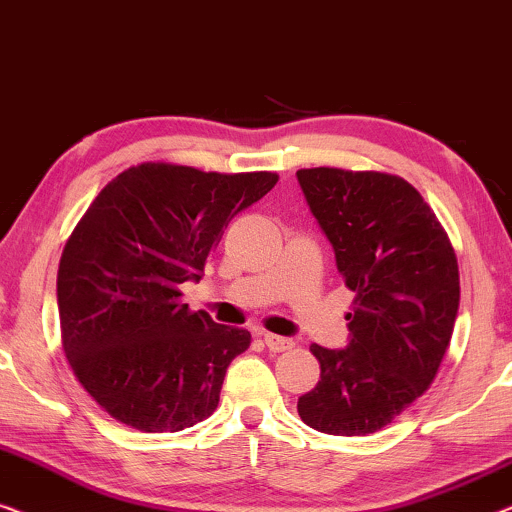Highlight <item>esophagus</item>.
Returning a JSON list of instances; mask_svg holds the SVG:
<instances>
[{
  "label": "esophagus",
  "mask_w": 512,
  "mask_h": 512,
  "mask_svg": "<svg viewBox=\"0 0 512 512\" xmlns=\"http://www.w3.org/2000/svg\"><path fill=\"white\" fill-rule=\"evenodd\" d=\"M264 345L271 352H285V350L292 348V341H290V338H283V336H276V334H264Z\"/></svg>",
  "instance_id": "1"
}]
</instances>
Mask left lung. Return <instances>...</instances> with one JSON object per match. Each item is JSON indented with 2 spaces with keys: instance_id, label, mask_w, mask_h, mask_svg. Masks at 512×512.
Returning a JSON list of instances; mask_svg holds the SVG:
<instances>
[{
  "instance_id": "left-lung-1",
  "label": "left lung",
  "mask_w": 512,
  "mask_h": 512,
  "mask_svg": "<svg viewBox=\"0 0 512 512\" xmlns=\"http://www.w3.org/2000/svg\"><path fill=\"white\" fill-rule=\"evenodd\" d=\"M299 185L355 292L350 343H313L320 380L299 417L334 436H366L434 383L459 308L455 248L422 194L383 171L315 167Z\"/></svg>"
}]
</instances>
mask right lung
<instances>
[{"label": "right lung", "instance_id": "add662e5", "mask_svg": "<svg viewBox=\"0 0 512 512\" xmlns=\"http://www.w3.org/2000/svg\"><path fill=\"white\" fill-rule=\"evenodd\" d=\"M278 183L171 162L129 167L97 194L57 269L62 348L83 390L127 427L162 434L218 408L250 331L183 304L229 220Z\"/></svg>", "mask_w": 512, "mask_h": 512}]
</instances>
